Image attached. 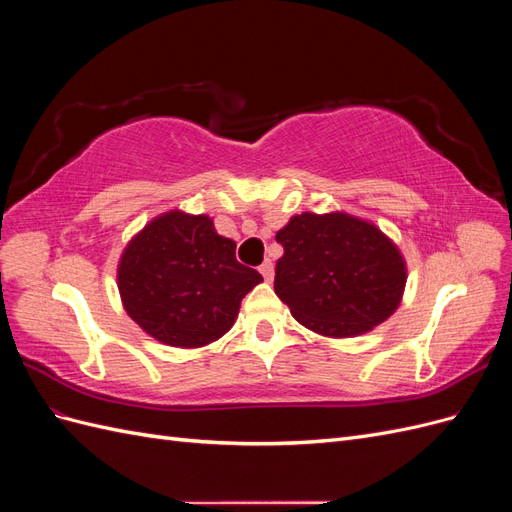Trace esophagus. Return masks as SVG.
Returning <instances> with one entry per match:
<instances>
[{"mask_svg": "<svg viewBox=\"0 0 512 512\" xmlns=\"http://www.w3.org/2000/svg\"><path fill=\"white\" fill-rule=\"evenodd\" d=\"M258 271L262 273V277H265V282H273V262L271 260H265L262 265L258 267Z\"/></svg>", "mask_w": 512, "mask_h": 512, "instance_id": "34e87169", "label": "esophagus"}]
</instances>
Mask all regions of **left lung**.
Masks as SVG:
<instances>
[{"instance_id":"obj_1","label":"left lung","mask_w":512,"mask_h":512,"mask_svg":"<svg viewBox=\"0 0 512 512\" xmlns=\"http://www.w3.org/2000/svg\"><path fill=\"white\" fill-rule=\"evenodd\" d=\"M275 241L284 247L275 294L316 335L348 339L374 331L404 299V254L359 215L303 211L277 230Z\"/></svg>"}]
</instances>
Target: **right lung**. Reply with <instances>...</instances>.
I'll return each instance as SVG.
<instances>
[{
  "mask_svg": "<svg viewBox=\"0 0 512 512\" xmlns=\"http://www.w3.org/2000/svg\"><path fill=\"white\" fill-rule=\"evenodd\" d=\"M235 247L205 213L156 215L119 256L123 309L164 346L196 350L218 342L235 324L241 299L262 282L237 262Z\"/></svg>",
  "mask_w": 512,
  "mask_h": 512,
  "instance_id": "right-lung-1",
  "label": "right lung"
}]
</instances>
